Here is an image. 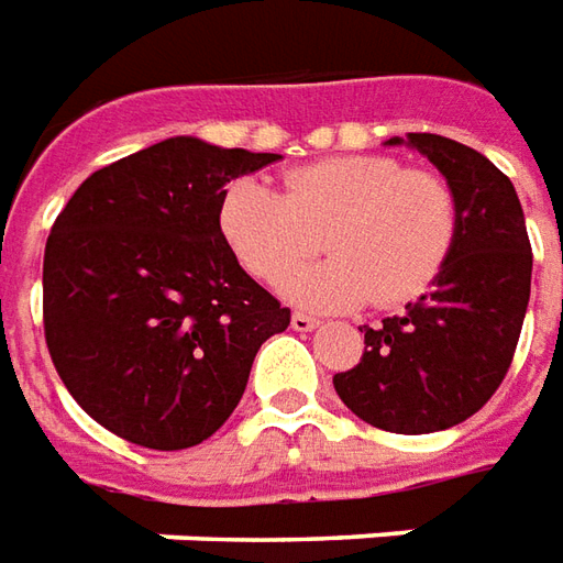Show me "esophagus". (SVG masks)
<instances>
[{
  "label": "esophagus",
  "mask_w": 563,
  "mask_h": 563,
  "mask_svg": "<svg viewBox=\"0 0 563 563\" xmlns=\"http://www.w3.org/2000/svg\"><path fill=\"white\" fill-rule=\"evenodd\" d=\"M290 328L306 333L312 331V328H319V319H316V316H306V312H294V316H290Z\"/></svg>",
  "instance_id": "34e87169"
}]
</instances>
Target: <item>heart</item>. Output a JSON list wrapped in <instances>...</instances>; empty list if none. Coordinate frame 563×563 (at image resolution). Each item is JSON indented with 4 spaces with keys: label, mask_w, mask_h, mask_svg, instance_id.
Segmentation results:
<instances>
[{
    "label": "heart",
    "mask_w": 563,
    "mask_h": 563,
    "mask_svg": "<svg viewBox=\"0 0 563 563\" xmlns=\"http://www.w3.org/2000/svg\"><path fill=\"white\" fill-rule=\"evenodd\" d=\"M324 229L322 233L320 230ZM220 230L244 269L275 282L314 250L333 258L282 278V294L312 309H379L432 288L456 239V199L429 170L386 156H340L285 174L275 192L235 180L220 201Z\"/></svg>",
    "instance_id": "heart-1"
}]
</instances>
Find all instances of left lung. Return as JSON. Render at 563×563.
Wrapping results in <instances>:
<instances>
[{
    "mask_svg": "<svg viewBox=\"0 0 563 563\" xmlns=\"http://www.w3.org/2000/svg\"><path fill=\"white\" fill-rule=\"evenodd\" d=\"M405 143L401 137L386 141ZM456 199V239L429 294L364 324V355L333 377L343 405L398 432H441L478 413L506 379L521 336L533 254L511 180L490 158L441 134H407Z\"/></svg>",
    "mask_w": 563,
    "mask_h": 563,
    "instance_id": "left-lung-1",
    "label": "left lung"
}]
</instances>
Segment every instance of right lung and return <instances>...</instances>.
<instances>
[{
	"mask_svg": "<svg viewBox=\"0 0 563 563\" xmlns=\"http://www.w3.org/2000/svg\"><path fill=\"white\" fill-rule=\"evenodd\" d=\"M278 158L168 137L95 170L54 220L45 343L112 435L153 451L201 444L242 401L257 349L290 324L220 230L227 184Z\"/></svg>",
	"mask_w": 563,
	"mask_h": 563,
	"instance_id": "1",
	"label": "right lung"
}]
</instances>
